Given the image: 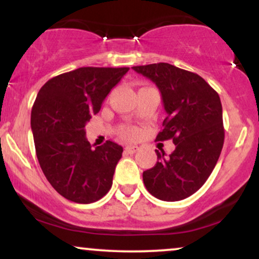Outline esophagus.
Wrapping results in <instances>:
<instances>
[{"label":"esophagus","mask_w":259,"mask_h":259,"mask_svg":"<svg viewBox=\"0 0 259 259\" xmlns=\"http://www.w3.org/2000/svg\"><path fill=\"white\" fill-rule=\"evenodd\" d=\"M139 151V147L138 146H126L125 147V152L129 153V154H133L135 152H138Z\"/></svg>","instance_id":"esophagus-1"}]
</instances>
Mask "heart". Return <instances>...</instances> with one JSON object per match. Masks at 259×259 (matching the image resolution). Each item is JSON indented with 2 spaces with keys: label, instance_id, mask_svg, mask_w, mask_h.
I'll return each mask as SVG.
<instances>
[{
  "label": "heart",
  "instance_id": "obj_1",
  "mask_svg": "<svg viewBox=\"0 0 259 259\" xmlns=\"http://www.w3.org/2000/svg\"><path fill=\"white\" fill-rule=\"evenodd\" d=\"M118 134H119V136L121 139L134 140L139 136V129L135 126L124 125V126H121L119 130H118Z\"/></svg>",
  "mask_w": 259,
  "mask_h": 259
}]
</instances>
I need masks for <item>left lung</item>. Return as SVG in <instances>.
<instances>
[{"mask_svg": "<svg viewBox=\"0 0 259 259\" xmlns=\"http://www.w3.org/2000/svg\"><path fill=\"white\" fill-rule=\"evenodd\" d=\"M162 94L167 118L156 141L173 140L175 150L157 153L153 168L142 174L147 191L162 201H180L195 194L214 169L223 144L219 95L198 74L169 63L136 65Z\"/></svg>", "mask_w": 259, "mask_h": 259, "instance_id": "8db88e82", "label": "left lung"}]
</instances>
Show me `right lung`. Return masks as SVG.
<instances>
[{"instance_id": "1", "label": "right lung", "mask_w": 259, "mask_h": 259, "mask_svg": "<svg viewBox=\"0 0 259 259\" xmlns=\"http://www.w3.org/2000/svg\"><path fill=\"white\" fill-rule=\"evenodd\" d=\"M129 70L82 67L50 79L31 109V130L45 177L67 200L92 203L112 187L123 147L112 141L91 148L85 125Z\"/></svg>"}]
</instances>
